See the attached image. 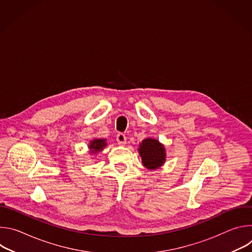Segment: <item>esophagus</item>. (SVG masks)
<instances>
[{"instance_id":"esophagus-1","label":"esophagus","mask_w":252,"mask_h":252,"mask_svg":"<svg viewBox=\"0 0 252 252\" xmlns=\"http://www.w3.org/2000/svg\"><path fill=\"white\" fill-rule=\"evenodd\" d=\"M117 141L120 146H125L126 142V137L124 133H119L117 135Z\"/></svg>"}]
</instances>
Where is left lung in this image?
I'll return each instance as SVG.
<instances>
[{
	"instance_id": "8db88e82",
	"label": "left lung",
	"mask_w": 252,
	"mask_h": 252,
	"mask_svg": "<svg viewBox=\"0 0 252 252\" xmlns=\"http://www.w3.org/2000/svg\"><path fill=\"white\" fill-rule=\"evenodd\" d=\"M142 164L149 170L158 169L166 159V152L162 143L156 138L147 137L139 143L137 149Z\"/></svg>"
}]
</instances>
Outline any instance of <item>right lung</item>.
<instances>
[{
	"instance_id": "1",
	"label": "right lung",
	"mask_w": 252,
	"mask_h": 252,
	"mask_svg": "<svg viewBox=\"0 0 252 252\" xmlns=\"http://www.w3.org/2000/svg\"><path fill=\"white\" fill-rule=\"evenodd\" d=\"M107 146L106 138H94L89 143V150L92 156H96Z\"/></svg>"
}]
</instances>
